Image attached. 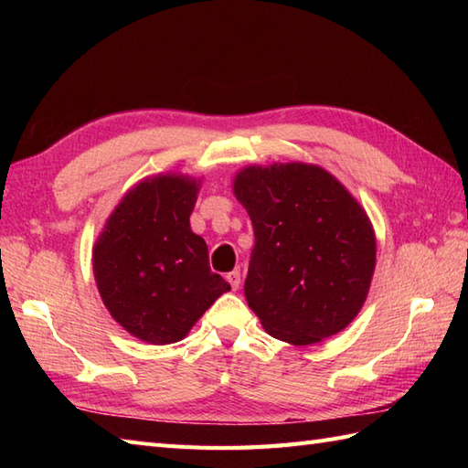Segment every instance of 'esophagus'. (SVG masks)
Returning <instances> with one entry per match:
<instances>
[{
	"label": "esophagus",
	"mask_w": 468,
	"mask_h": 468,
	"mask_svg": "<svg viewBox=\"0 0 468 468\" xmlns=\"http://www.w3.org/2000/svg\"><path fill=\"white\" fill-rule=\"evenodd\" d=\"M227 282L231 283V287H233L235 292L239 290V285H241V271L235 270V271H231V273H227Z\"/></svg>",
	"instance_id": "1"
}]
</instances>
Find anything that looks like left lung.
I'll return each mask as SVG.
<instances>
[{"mask_svg":"<svg viewBox=\"0 0 468 468\" xmlns=\"http://www.w3.org/2000/svg\"><path fill=\"white\" fill-rule=\"evenodd\" d=\"M233 195L253 223L245 297L263 330L293 346L342 332L360 314L376 267L364 207L307 163L245 166Z\"/></svg>","mask_w":468,"mask_h":468,"instance_id":"obj_1","label":"left lung"}]
</instances>
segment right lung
Wrapping results in <instances>:
<instances>
[{
    "instance_id": "right-lung-1",
    "label": "right lung",
    "mask_w": 468,
    "mask_h": 468,
    "mask_svg": "<svg viewBox=\"0 0 468 468\" xmlns=\"http://www.w3.org/2000/svg\"><path fill=\"white\" fill-rule=\"evenodd\" d=\"M201 178L165 173L143 178L121 198L92 250L106 310L146 344L181 342L217 297L231 290L208 267L191 213Z\"/></svg>"
}]
</instances>
